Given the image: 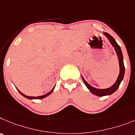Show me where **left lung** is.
Masks as SVG:
<instances>
[{
	"label": "left lung",
	"mask_w": 135,
	"mask_h": 135,
	"mask_svg": "<svg viewBox=\"0 0 135 135\" xmlns=\"http://www.w3.org/2000/svg\"><path fill=\"white\" fill-rule=\"evenodd\" d=\"M107 37L108 39V40L110 41V43L112 44V45L113 46V47H114V49L116 50V52L118 55V58L119 60V64H120V73H119L118 77L117 80H116V83L114 84L113 85L112 87H109L108 89H96L95 87H92L90 85L87 83V81L83 79V77L82 76V79L84 82L85 85H86V87L89 89L91 92L92 93H93L94 95H97V96H105V95H108L112 94L113 93H114L116 90L118 89V88L119 87L120 85L121 81H122L124 78V72H125V69H124V61H123V56H122V51H121L120 47L116 43V40H115L114 37L112 36H110L109 33L106 32L103 33Z\"/></svg>",
	"instance_id": "1"
}]
</instances>
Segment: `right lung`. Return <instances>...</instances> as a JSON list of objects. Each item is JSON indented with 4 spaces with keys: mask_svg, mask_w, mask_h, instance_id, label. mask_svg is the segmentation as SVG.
<instances>
[{
    "mask_svg": "<svg viewBox=\"0 0 135 135\" xmlns=\"http://www.w3.org/2000/svg\"><path fill=\"white\" fill-rule=\"evenodd\" d=\"M54 88L52 89V90L50 91L49 92V93H46V94L44 95H41V96H38V97H31V96H27V95H24L23 93H21V92L20 91L18 90L17 89V90L19 91V93H20L23 96L25 97V98H27V99H43V98H46V97L48 96V95H49L50 94V93L53 91V90H54Z\"/></svg>",
    "mask_w": 135,
    "mask_h": 135,
    "instance_id": "obj_1",
    "label": "right lung"
}]
</instances>
